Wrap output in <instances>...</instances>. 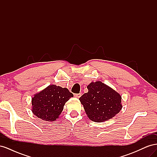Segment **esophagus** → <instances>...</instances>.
<instances>
[{
    "label": "esophagus",
    "mask_w": 157,
    "mask_h": 157,
    "mask_svg": "<svg viewBox=\"0 0 157 157\" xmlns=\"http://www.w3.org/2000/svg\"><path fill=\"white\" fill-rule=\"evenodd\" d=\"M80 96H81V94H75V97L77 98H79Z\"/></svg>",
    "instance_id": "34e87169"
}]
</instances>
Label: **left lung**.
Instances as JSON below:
<instances>
[{
	"label": "left lung",
	"instance_id": "left-lung-1",
	"mask_svg": "<svg viewBox=\"0 0 157 157\" xmlns=\"http://www.w3.org/2000/svg\"><path fill=\"white\" fill-rule=\"evenodd\" d=\"M87 88L88 92L84 94L79 100L92 121H107L122 109L121 96L110 86L101 81H96L88 84Z\"/></svg>",
	"mask_w": 157,
	"mask_h": 157
}]
</instances>
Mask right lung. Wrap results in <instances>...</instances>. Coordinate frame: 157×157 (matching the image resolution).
Instances as JSON below:
<instances>
[{
	"label": "right lung",
	"mask_w": 157,
	"mask_h": 157,
	"mask_svg": "<svg viewBox=\"0 0 157 157\" xmlns=\"http://www.w3.org/2000/svg\"><path fill=\"white\" fill-rule=\"evenodd\" d=\"M72 97L73 94L67 88L49 85L32 98L31 111L42 120L55 121L61 115L65 103Z\"/></svg>",
	"instance_id": "add662e5"
}]
</instances>
